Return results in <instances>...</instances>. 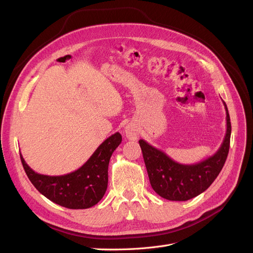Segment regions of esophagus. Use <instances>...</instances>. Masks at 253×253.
Returning <instances> with one entry per match:
<instances>
[{
  "label": "esophagus",
  "instance_id": "esophagus-1",
  "mask_svg": "<svg viewBox=\"0 0 253 253\" xmlns=\"http://www.w3.org/2000/svg\"><path fill=\"white\" fill-rule=\"evenodd\" d=\"M126 137H127L129 140H135L136 139V136H137L135 129L133 127H131V126H126Z\"/></svg>",
  "mask_w": 253,
  "mask_h": 253
}]
</instances>
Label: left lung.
<instances>
[{
	"mask_svg": "<svg viewBox=\"0 0 253 253\" xmlns=\"http://www.w3.org/2000/svg\"><path fill=\"white\" fill-rule=\"evenodd\" d=\"M227 131L223 143L215 154L194 165L174 162L165 152L139 140L150 183L155 192L166 200L185 202L203 193L215 180L223 169L230 147L231 122L227 105Z\"/></svg>",
	"mask_w": 253,
	"mask_h": 253,
	"instance_id": "obj_1",
	"label": "left lung"
}]
</instances>
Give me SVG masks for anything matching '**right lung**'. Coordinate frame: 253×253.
<instances>
[{"instance_id":"obj_1","label":"right lung","mask_w":253,"mask_h":253,"mask_svg":"<svg viewBox=\"0 0 253 253\" xmlns=\"http://www.w3.org/2000/svg\"><path fill=\"white\" fill-rule=\"evenodd\" d=\"M117 132L105 139L78 170L59 176L35 172L20 154L23 168L36 189L49 201L68 209H87L101 201L108 188L113 152L121 143Z\"/></svg>"}]
</instances>
